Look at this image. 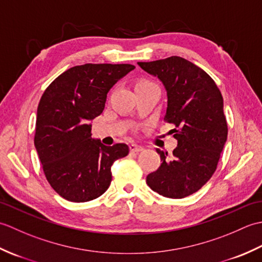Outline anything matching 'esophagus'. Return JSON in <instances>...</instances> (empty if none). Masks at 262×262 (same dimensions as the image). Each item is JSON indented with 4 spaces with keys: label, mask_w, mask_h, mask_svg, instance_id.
I'll use <instances>...</instances> for the list:
<instances>
[{
    "label": "esophagus",
    "mask_w": 262,
    "mask_h": 262,
    "mask_svg": "<svg viewBox=\"0 0 262 262\" xmlns=\"http://www.w3.org/2000/svg\"><path fill=\"white\" fill-rule=\"evenodd\" d=\"M129 149H130L132 153H138V152L143 151V147L140 146V145H136V144H130Z\"/></svg>",
    "instance_id": "obj_1"
}]
</instances>
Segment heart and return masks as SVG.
<instances>
[{
  "label": "heart",
  "mask_w": 262,
  "mask_h": 262,
  "mask_svg": "<svg viewBox=\"0 0 262 262\" xmlns=\"http://www.w3.org/2000/svg\"><path fill=\"white\" fill-rule=\"evenodd\" d=\"M141 82H145V81H141Z\"/></svg>",
  "instance_id": "heart-1"
}]
</instances>
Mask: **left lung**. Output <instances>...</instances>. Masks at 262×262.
I'll use <instances>...</instances> for the list:
<instances>
[{
  "label": "left lung",
  "instance_id": "left-lung-1",
  "mask_svg": "<svg viewBox=\"0 0 262 262\" xmlns=\"http://www.w3.org/2000/svg\"><path fill=\"white\" fill-rule=\"evenodd\" d=\"M137 64L163 83L168 96L164 120L176 126L172 132L178 140L170 161L168 152L157 148L162 163L146 183L164 197L190 196L214 174L226 142L223 97L204 70L182 57Z\"/></svg>",
  "mask_w": 262,
  "mask_h": 262
}]
</instances>
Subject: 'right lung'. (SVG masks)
I'll list each match as a JSON object with an SVG mask.
<instances>
[{
  "instance_id": "1",
  "label": "right lung",
  "mask_w": 262,
  "mask_h": 262,
  "mask_svg": "<svg viewBox=\"0 0 262 262\" xmlns=\"http://www.w3.org/2000/svg\"><path fill=\"white\" fill-rule=\"evenodd\" d=\"M130 64H84L56 77L37 109L35 146L49 185L73 203L96 199L110 186L111 165L129 153L126 144L105 146L91 137L90 120L104 109L107 93Z\"/></svg>"
}]
</instances>
